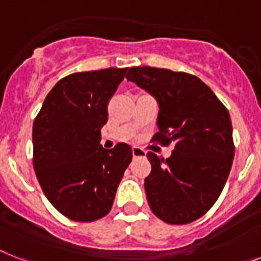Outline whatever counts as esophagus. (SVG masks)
I'll list each match as a JSON object with an SVG mask.
<instances>
[{
  "instance_id": "obj_1",
  "label": "esophagus",
  "mask_w": 261,
  "mask_h": 261,
  "mask_svg": "<svg viewBox=\"0 0 261 261\" xmlns=\"http://www.w3.org/2000/svg\"><path fill=\"white\" fill-rule=\"evenodd\" d=\"M133 156L134 158H146V151L139 147H133Z\"/></svg>"
}]
</instances>
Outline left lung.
I'll return each mask as SVG.
<instances>
[{
	"instance_id": "1",
	"label": "left lung",
	"mask_w": 261,
	"mask_h": 261,
	"mask_svg": "<svg viewBox=\"0 0 261 261\" xmlns=\"http://www.w3.org/2000/svg\"><path fill=\"white\" fill-rule=\"evenodd\" d=\"M126 78L159 105L152 139L175 144L166 161L147 152L151 172L144 190L151 211L168 224L194 222L215 204L231 171L235 148L228 111L191 74L138 66Z\"/></svg>"
}]
</instances>
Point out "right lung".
Listing matches in <instances>:
<instances>
[{"instance_id":"add662e5","label":"right lung","mask_w":261,"mask_h":261,"mask_svg":"<svg viewBox=\"0 0 261 261\" xmlns=\"http://www.w3.org/2000/svg\"><path fill=\"white\" fill-rule=\"evenodd\" d=\"M127 69L97 70L56 83L33 124V166L43 194L74 222H94L111 210L133 159L128 144H100L107 103Z\"/></svg>"}]
</instances>
